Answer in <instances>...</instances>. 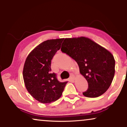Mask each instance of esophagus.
<instances>
[{
	"label": "esophagus",
	"mask_w": 127,
	"mask_h": 127,
	"mask_svg": "<svg viewBox=\"0 0 127 127\" xmlns=\"http://www.w3.org/2000/svg\"><path fill=\"white\" fill-rule=\"evenodd\" d=\"M69 80L71 81H73L74 80V76L73 75H71L70 76V78H69Z\"/></svg>",
	"instance_id": "obj_1"
}]
</instances>
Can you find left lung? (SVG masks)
Wrapping results in <instances>:
<instances>
[{"label": "left lung", "instance_id": "left-lung-1", "mask_svg": "<svg viewBox=\"0 0 127 127\" xmlns=\"http://www.w3.org/2000/svg\"><path fill=\"white\" fill-rule=\"evenodd\" d=\"M61 50L76 61L87 81L85 96L96 98L107 91L115 73V60L110 52L85 37L65 39Z\"/></svg>", "mask_w": 127, "mask_h": 127}]
</instances>
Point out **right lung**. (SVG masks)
I'll return each instance as SVG.
<instances>
[{
    "mask_svg": "<svg viewBox=\"0 0 127 127\" xmlns=\"http://www.w3.org/2000/svg\"><path fill=\"white\" fill-rule=\"evenodd\" d=\"M64 39L48 40L34 48L26 59L23 78L29 94L43 103L54 102L61 96L67 81L60 82L51 72L53 57L60 49Z\"/></svg>",
    "mask_w": 127,
    "mask_h": 127,
    "instance_id": "1",
    "label": "right lung"
}]
</instances>
